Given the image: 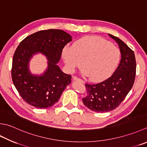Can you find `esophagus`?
I'll return each instance as SVG.
<instances>
[{
  "instance_id": "esophagus-1",
  "label": "esophagus",
  "mask_w": 147,
  "mask_h": 147,
  "mask_svg": "<svg viewBox=\"0 0 147 147\" xmlns=\"http://www.w3.org/2000/svg\"><path fill=\"white\" fill-rule=\"evenodd\" d=\"M73 79L74 80H75V81H78V82H82V83H84V82H83V80L80 79V78H78V77H76L75 76H73Z\"/></svg>"
}]
</instances>
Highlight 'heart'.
I'll list each match as a JSON object with an SVG mask.
<instances>
[{
	"instance_id": "heart-1",
	"label": "heart",
	"mask_w": 147,
	"mask_h": 147,
	"mask_svg": "<svg viewBox=\"0 0 147 147\" xmlns=\"http://www.w3.org/2000/svg\"><path fill=\"white\" fill-rule=\"evenodd\" d=\"M62 58L71 71L82 67L85 75L95 82L106 78L119 64L120 51L115 46L102 37L96 36L83 37L66 46L62 50Z\"/></svg>"
}]
</instances>
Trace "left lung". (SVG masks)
I'll list each match as a JSON object with an SVG mask.
<instances>
[{"label":"left lung","instance_id":"8db88e82","mask_svg":"<svg viewBox=\"0 0 147 147\" xmlns=\"http://www.w3.org/2000/svg\"><path fill=\"white\" fill-rule=\"evenodd\" d=\"M119 46L121 60L112 75L96 84L86 83L87 96L83 102L90 110L103 113L114 110L131 90L136 76V63L134 51L119 37L109 34Z\"/></svg>","mask_w":147,"mask_h":147}]
</instances>
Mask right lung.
Instances as JSON below:
<instances>
[{
    "label": "right lung",
    "mask_w": 147,
    "mask_h": 147,
    "mask_svg": "<svg viewBox=\"0 0 147 147\" xmlns=\"http://www.w3.org/2000/svg\"><path fill=\"white\" fill-rule=\"evenodd\" d=\"M72 41L71 36L60 29L34 33L20 42L14 53L11 76L18 93L26 102L37 108H48L58 101L71 76L60 70L57 63L63 48ZM40 52L49 60V67L42 76L32 75L28 62L34 54Z\"/></svg>",
    "instance_id": "1"
}]
</instances>
